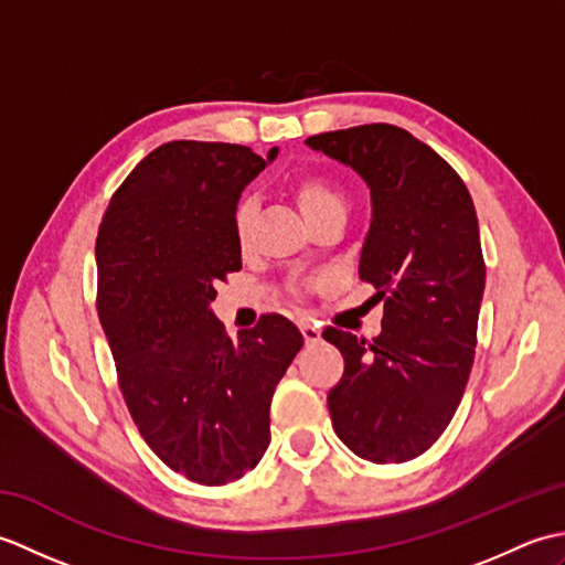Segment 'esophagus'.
Segmentation results:
<instances>
[{
	"instance_id": "esophagus-1",
	"label": "esophagus",
	"mask_w": 565,
	"mask_h": 565,
	"mask_svg": "<svg viewBox=\"0 0 565 565\" xmlns=\"http://www.w3.org/2000/svg\"><path fill=\"white\" fill-rule=\"evenodd\" d=\"M301 332H303V340H306L308 344H316V342H320V328H318V326H313V322L303 320V322H301Z\"/></svg>"
}]
</instances>
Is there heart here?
<instances>
[{"label":"heart","instance_id":"1","mask_svg":"<svg viewBox=\"0 0 565 565\" xmlns=\"http://www.w3.org/2000/svg\"><path fill=\"white\" fill-rule=\"evenodd\" d=\"M294 199H296V206L306 215V221H313L320 213H326L330 209H344L340 191L322 177L298 179L294 184ZM249 215H252V203L247 199L239 201V206L235 211V235L239 239H245L247 235Z\"/></svg>","mask_w":565,"mask_h":565}]
</instances>
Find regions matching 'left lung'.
I'll return each mask as SVG.
<instances>
[{
  "label": "left lung",
  "instance_id": "obj_1",
  "mask_svg": "<svg viewBox=\"0 0 565 565\" xmlns=\"http://www.w3.org/2000/svg\"><path fill=\"white\" fill-rule=\"evenodd\" d=\"M306 142L371 189L359 276L383 298L371 342L322 332L344 356L328 395L332 427L362 459L411 461L451 423L473 366L486 289L473 201L451 164L398 126H354Z\"/></svg>",
  "mask_w": 565,
  "mask_h": 565
}]
</instances>
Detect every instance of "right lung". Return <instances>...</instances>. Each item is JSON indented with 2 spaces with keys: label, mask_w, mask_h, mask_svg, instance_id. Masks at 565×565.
I'll return each mask as SVG.
<instances>
[{
  "label": "right lung",
  "mask_w": 565,
  "mask_h": 565,
  "mask_svg": "<svg viewBox=\"0 0 565 565\" xmlns=\"http://www.w3.org/2000/svg\"><path fill=\"white\" fill-rule=\"evenodd\" d=\"M276 152L164 142L116 189L99 225L97 310L128 413L148 447L201 486L259 463L274 388L303 347L276 313L233 342L211 310L215 284L243 267L239 194Z\"/></svg>",
  "instance_id": "add662e5"
}]
</instances>
